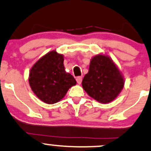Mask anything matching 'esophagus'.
I'll use <instances>...</instances> for the list:
<instances>
[{
  "label": "esophagus",
  "mask_w": 151,
  "mask_h": 151,
  "mask_svg": "<svg viewBox=\"0 0 151 151\" xmlns=\"http://www.w3.org/2000/svg\"><path fill=\"white\" fill-rule=\"evenodd\" d=\"M76 80H77V82L78 83V84H80L81 83V81H82V77H77V79H76Z\"/></svg>",
  "instance_id": "esophagus-1"
}]
</instances>
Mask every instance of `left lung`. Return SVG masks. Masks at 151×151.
<instances>
[{"mask_svg": "<svg viewBox=\"0 0 151 151\" xmlns=\"http://www.w3.org/2000/svg\"><path fill=\"white\" fill-rule=\"evenodd\" d=\"M83 89L89 96L101 104L112 101L124 86V79L113 60L107 55H98L91 59L89 72L84 76Z\"/></svg>", "mask_w": 151, "mask_h": 151, "instance_id": "8db88e82", "label": "left lung"}]
</instances>
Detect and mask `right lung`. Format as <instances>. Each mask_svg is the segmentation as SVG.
Segmentation results:
<instances>
[{
    "instance_id": "1",
    "label": "right lung",
    "mask_w": 151,
    "mask_h": 151,
    "mask_svg": "<svg viewBox=\"0 0 151 151\" xmlns=\"http://www.w3.org/2000/svg\"><path fill=\"white\" fill-rule=\"evenodd\" d=\"M63 62V55L51 51L31 68L29 84L35 94L45 103L52 104L60 101L77 84L73 76L65 72Z\"/></svg>"
}]
</instances>
